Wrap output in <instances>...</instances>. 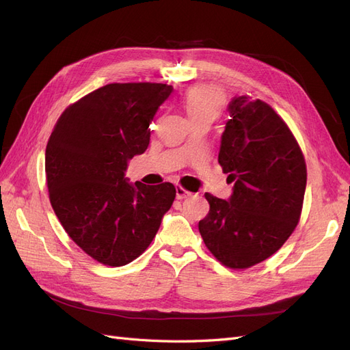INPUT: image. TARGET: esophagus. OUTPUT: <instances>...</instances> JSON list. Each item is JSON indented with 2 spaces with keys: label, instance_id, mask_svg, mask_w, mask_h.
<instances>
[{
  "label": "esophagus",
  "instance_id": "esophagus-1",
  "mask_svg": "<svg viewBox=\"0 0 350 350\" xmlns=\"http://www.w3.org/2000/svg\"><path fill=\"white\" fill-rule=\"evenodd\" d=\"M189 196H191V193L187 191L185 188H183L181 185H178V187H176V198H178V200L187 198V197H189Z\"/></svg>",
  "mask_w": 350,
  "mask_h": 350
}]
</instances>
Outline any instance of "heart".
<instances>
[{
    "label": "heart",
    "instance_id": "b5f03b06",
    "mask_svg": "<svg viewBox=\"0 0 350 350\" xmlns=\"http://www.w3.org/2000/svg\"><path fill=\"white\" fill-rule=\"evenodd\" d=\"M183 105L189 121L200 118L213 121L224 107V94L215 88L196 86L187 90Z\"/></svg>",
    "mask_w": 350,
    "mask_h": 350
}]
</instances>
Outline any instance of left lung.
I'll return each instance as SVG.
<instances>
[{"instance_id":"obj_1","label":"left lung","mask_w":350,"mask_h":350,"mask_svg":"<svg viewBox=\"0 0 350 350\" xmlns=\"http://www.w3.org/2000/svg\"><path fill=\"white\" fill-rule=\"evenodd\" d=\"M219 165L234 183L230 198L204 194L198 221L206 247L224 266L250 269L279 251L301 219L306 165L295 135L270 105L232 99Z\"/></svg>"}]
</instances>
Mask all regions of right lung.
Here are the masks:
<instances>
[{
	"instance_id": "obj_1",
	"label": "right lung",
	"mask_w": 350,
	"mask_h": 350,
	"mask_svg": "<svg viewBox=\"0 0 350 350\" xmlns=\"http://www.w3.org/2000/svg\"><path fill=\"white\" fill-rule=\"evenodd\" d=\"M174 88L111 83L61 113L46 144L49 201L77 245L105 266L131 262L150 245L176 189L126 181L130 159L146 152L149 125Z\"/></svg>"
}]
</instances>
